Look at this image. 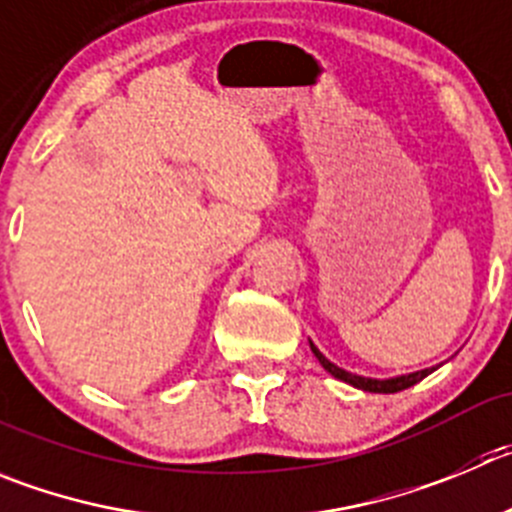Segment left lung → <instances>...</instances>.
Instances as JSON below:
<instances>
[{
	"label": "left lung",
	"instance_id": "left-lung-1",
	"mask_svg": "<svg viewBox=\"0 0 512 512\" xmlns=\"http://www.w3.org/2000/svg\"><path fill=\"white\" fill-rule=\"evenodd\" d=\"M310 348H313L315 358L321 361L323 369L328 371L331 376H336V379L346 381V384L356 386V389H364V391H374V394H396V391H404L409 389V386L419 384V381L424 379V376L432 374V369H424V371H417V374H409V376H396V379H386V381H379V379H366V376H356V374H348V371L338 369L336 364H331L326 356H323L318 348L310 343Z\"/></svg>",
	"mask_w": 512,
	"mask_h": 512
}]
</instances>
